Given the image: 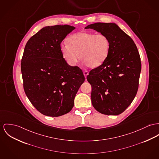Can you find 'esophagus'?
I'll use <instances>...</instances> for the list:
<instances>
[{"instance_id": "obj_1", "label": "esophagus", "mask_w": 159, "mask_h": 159, "mask_svg": "<svg viewBox=\"0 0 159 159\" xmlns=\"http://www.w3.org/2000/svg\"><path fill=\"white\" fill-rule=\"evenodd\" d=\"M83 73H84V74L85 78H86V76H87L88 74V71H84Z\"/></svg>"}]
</instances>
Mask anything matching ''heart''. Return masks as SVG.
I'll use <instances>...</instances> for the list:
<instances>
[{"mask_svg": "<svg viewBox=\"0 0 159 159\" xmlns=\"http://www.w3.org/2000/svg\"><path fill=\"white\" fill-rule=\"evenodd\" d=\"M68 44L61 46V55L67 63L74 66L80 59L86 65L97 68L102 65L110 54V39L105 34L81 31L67 39Z\"/></svg>", "mask_w": 159, "mask_h": 159, "instance_id": "obj_1", "label": "heart"}]
</instances>
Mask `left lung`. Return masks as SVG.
I'll return each instance as SVG.
<instances>
[{
  "label": "left lung",
  "instance_id": "left-lung-1",
  "mask_svg": "<svg viewBox=\"0 0 159 159\" xmlns=\"http://www.w3.org/2000/svg\"><path fill=\"white\" fill-rule=\"evenodd\" d=\"M85 28L106 35L111 43L107 59L87 76L92 87L93 106L103 114L119 115L132 103L138 90L139 52L133 40L116 24L98 22Z\"/></svg>",
  "mask_w": 159,
  "mask_h": 159
}]
</instances>
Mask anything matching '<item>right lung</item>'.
<instances>
[{
  "label": "right lung",
  "mask_w": 159,
  "mask_h": 159,
  "mask_svg": "<svg viewBox=\"0 0 159 159\" xmlns=\"http://www.w3.org/2000/svg\"><path fill=\"white\" fill-rule=\"evenodd\" d=\"M75 28L68 25L45 26L25 45L21 61L25 93L45 116L59 117L69 112L85 81L82 70L70 66L61 51L62 40Z\"/></svg>",
  "instance_id": "add662e5"
}]
</instances>
